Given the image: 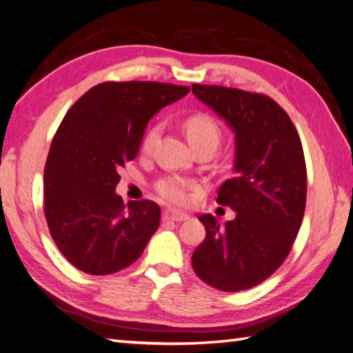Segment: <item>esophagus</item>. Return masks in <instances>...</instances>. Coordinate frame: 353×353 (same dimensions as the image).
I'll list each match as a JSON object with an SVG mask.
<instances>
[{
  "label": "esophagus",
  "mask_w": 353,
  "mask_h": 353,
  "mask_svg": "<svg viewBox=\"0 0 353 353\" xmlns=\"http://www.w3.org/2000/svg\"><path fill=\"white\" fill-rule=\"evenodd\" d=\"M189 216L184 214V213H178V211L174 210H166L163 213V221H170V222H183L187 221Z\"/></svg>",
  "instance_id": "obj_1"
}]
</instances>
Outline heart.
Here are the masks:
<instances>
[{"instance_id": "1", "label": "heart", "mask_w": 353, "mask_h": 353, "mask_svg": "<svg viewBox=\"0 0 353 353\" xmlns=\"http://www.w3.org/2000/svg\"><path fill=\"white\" fill-rule=\"evenodd\" d=\"M183 128L185 131V136L189 139V143L192 148H199L203 145H213L217 146L221 142L222 130L219 127L214 117L205 113H196L192 114L184 119ZM161 134V123H152L150 128L146 130L145 136L142 139V151L150 152L154 145L157 143ZM193 190V184L185 181V179L169 176L164 178L157 184V192L160 196L174 205H184L189 202L190 193Z\"/></svg>"}]
</instances>
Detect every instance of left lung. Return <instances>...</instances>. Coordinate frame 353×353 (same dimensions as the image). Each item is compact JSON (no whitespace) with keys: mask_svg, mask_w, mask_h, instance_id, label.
<instances>
[{"mask_svg":"<svg viewBox=\"0 0 353 353\" xmlns=\"http://www.w3.org/2000/svg\"><path fill=\"white\" fill-rule=\"evenodd\" d=\"M236 136L234 176L217 203L236 211L225 226L211 214L199 221L207 236L192 255L203 283L241 292L276 272L292 250L307 202V166L299 134L272 98L222 85H192Z\"/></svg>","mask_w":353,"mask_h":353,"instance_id":"obj_1","label":"left lung"}]
</instances>
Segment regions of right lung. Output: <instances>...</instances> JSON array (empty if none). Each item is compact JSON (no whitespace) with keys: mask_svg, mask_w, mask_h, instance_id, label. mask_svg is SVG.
Instances as JSON below:
<instances>
[{"mask_svg":"<svg viewBox=\"0 0 353 353\" xmlns=\"http://www.w3.org/2000/svg\"><path fill=\"white\" fill-rule=\"evenodd\" d=\"M189 85L107 81L88 90L61 121L43 174L45 217L66 260L89 275L134 263L160 225L152 201L123 203L119 170L134 160L151 117Z\"/></svg>","mask_w":353,"mask_h":353,"instance_id":"1","label":"right lung"}]
</instances>
